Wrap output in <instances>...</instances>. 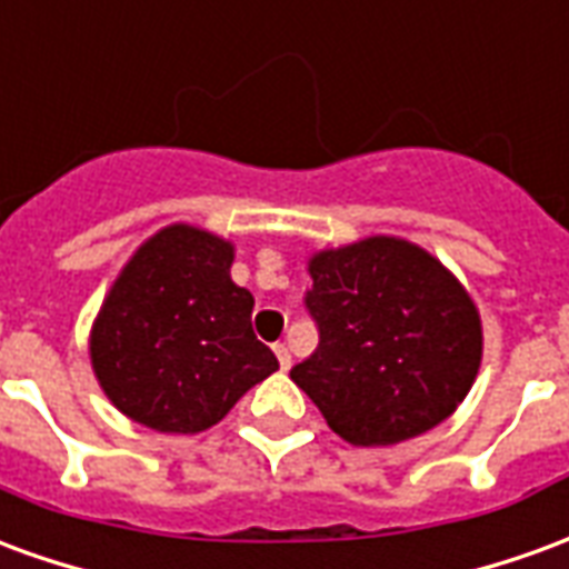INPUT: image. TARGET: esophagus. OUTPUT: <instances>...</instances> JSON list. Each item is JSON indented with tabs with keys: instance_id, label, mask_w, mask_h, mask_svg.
Wrapping results in <instances>:
<instances>
[{
	"instance_id": "esophagus-1",
	"label": "esophagus",
	"mask_w": 569,
	"mask_h": 569,
	"mask_svg": "<svg viewBox=\"0 0 569 569\" xmlns=\"http://www.w3.org/2000/svg\"><path fill=\"white\" fill-rule=\"evenodd\" d=\"M273 353L280 359V369H289V366H292V357H289V347L286 345H273Z\"/></svg>"
}]
</instances>
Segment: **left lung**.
<instances>
[{"label": "left lung", "instance_id": "8db88e82", "mask_svg": "<svg viewBox=\"0 0 569 569\" xmlns=\"http://www.w3.org/2000/svg\"><path fill=\"white\" fill-rule=\"evenodd\" d=\"M305 298L320 347L289 371L350 445L383 448L439 427L481 366V317L466 286L411 240L362 237L308 259Z\"/></svg>", "mask_w": 569, "mask_h": 569}]
</instances>
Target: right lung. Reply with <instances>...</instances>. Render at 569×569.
<instances>
[{"mask_svg":"<svg viewBox=\"0 0 569 569\" xmlns=\"http://www.w3.org/2000/svg\"><path fill=\"white\" fill-rule=\"evenodd\" d=\"M231 264V240L173 222L121 268L91 326V369L124 418L194 436L280 369L252 332L256 301Z\"/></svg>","mask_w":569,"mask_h":569,"instance_id":"obj_1","label":"right lung"}]
</instances>
